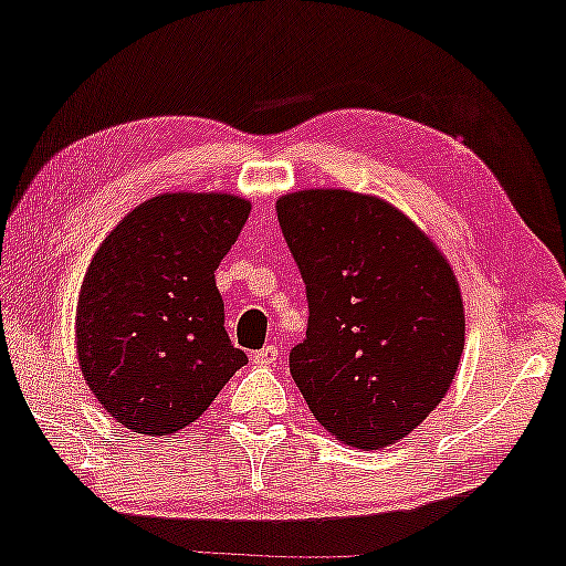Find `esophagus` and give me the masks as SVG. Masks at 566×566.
I'll return each instance as SVG.
<instances>
[{
    "mask_svg": "<svg viewBox=\"0 0 566 566\" xmlns=\"http://www.w3.org/2000/svg\"><path fill=\"white\" fill-rule=\"evenodd\" d=\"M250 360H253V364H258V366H274L279 360L276 345H265V348L250 353Z\"/></svg>",
    "mask_w": 566,
    "mask_h": 566,
    "instance_id": "34e87169",
    "label": "esophagus"
}]
</instances>
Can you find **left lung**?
I'll return each instance as SVG.
<instances>
[{
  "label": "left lung",
  "instance_id": "left-lung-1",
  "mask_svg": "<svg viewBox=\"0 0 566 566\" xmlns=\"http://www.w3.org/2000/svg\"><path fill=\"white\" fill-rule=\"evenodd\" d=\"M308 292L290 371L318 424L364 451L400 442L446 398L464 353V301L438 244L398 208L348 189L276 200Z\"/></svg>",
  "mask_w": 566,
  "mask_h": 566
}]
</instances>
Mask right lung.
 Returning <instances> with one entry per match:
<instances>
[{
	"label": "right lung",
	"mask_w": 566,
	"mask_h": 566,
	"mask_svg": "<svg viewBox=\"0 0 566 566\" xmlns=\"http://www.w3.org/2000/svg\"><path fill=\"white\" fill-rule=\"evenodd\" d=\"M248 216L237 195L166 192L136 206L94 253L76 305L78 366L126 430H184L248 364L223 329L216 287Z\"/></svg>",
	"instance_id": "1"
}]
</instances>
